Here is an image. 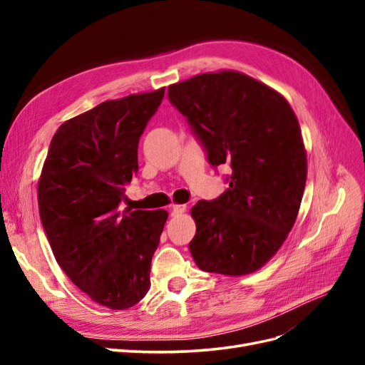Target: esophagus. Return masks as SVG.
Masks as SVG:
<instances>
[{
  "label": "esophagus",
  "instance_id": "34e87169",
  "mask_svg": "<svg viewBox=\"0 0 365 365\" xmlns=\"http://www.w3.org/2000/svg\"><path fill=\"white\" fill-rule=\"evenodd\" d=\"M187 210L185 204H173L172 205V215H181Z\"/></svg>",
  "mask_w": 365,
  "mask_h": 365
}]
</instances>
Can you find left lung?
I'll return each mask as SVG.
<instances>
[{"instance_id":"1","label":"left lung","mask_w":365,"mask_h":365,"mask_svg":"<svg viewBox=\"0 0 365 365\" xmlns=\"http://www.w3.org/2000/svg\"><path fill=\"white\" fill-rule=\"evenodd\" d=\"M169 101L185 115L212 165L228 164V189L192 207L189 244L197 268L237 277L260 269L292 230L306 185L307 158L286 98L235 70L173 83Z\"/></svg>"}]
</instances>
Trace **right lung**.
Here are the masks:
<instances>
[{
	"label": "right lung",
	"instance_id": "right-lung-1",
	"mask_svg": "<svg viewBox=\"0 0 365 365\" xmlns=\"http://www.w3.org/2000/svg\"><path fill=\"white\" fill-rule=\"evenodd\" d=\"M164 88L106 101L53 135L38 181L39 216L54 257L93 302L132 307L150 288L165 210H118L138 172V141Z\"/></svg>",
	"mask_w": 365,
	"mask_h": 365
}]
</instances>
